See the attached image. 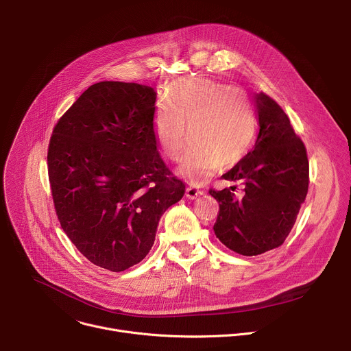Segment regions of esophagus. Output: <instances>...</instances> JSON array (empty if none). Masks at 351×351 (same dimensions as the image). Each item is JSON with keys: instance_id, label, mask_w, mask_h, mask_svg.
<instances>
[{"instance_id": "esophagus-1", "label": "esophagus", "mask_w": 351, "mask_h": 351, "mask_svg": "<svg viewBox=\"0 0 351 351\" xmlns=\"http://www.w3.org/2000/svg\"><path fill=\"white\" fill-rule=\"evenodd\" d=\"M199 194H203V190H199V189H197V187H194L191 184H187V187H186V197L187 198L194 199Z\"/></svg>"}]
</instances>
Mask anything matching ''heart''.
Listing matches in <instances>:
<instances>
[{
  "label": "heart",
  "instance_id": "1",
  "mask_svg": "<svg viewBox=\"0 0 351 351\" xmlns=\"http://www.w3.org/2000/svg\"><path fill=\"white\" fill-rule=\"evenodd\" d=\"M153 119L154 136L164 153L176 160L195 140L180 162V172L193 182L208 179L221 165H233L253 145L256 119L240 90L210 79H182Z\"/></svg>",
  "mask_w": 351,
  "mask_h": 351
}]
</instances>
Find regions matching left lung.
<instances>
[{
    "mask_svg": "<svg viewBox=\"0 0 351 351\" xmlns=\"http://www.w3.org/2000/svg\"><path fill=\"white\" fill-rule=\"evenodd\" d=\"M258 136L247 153L222 178L237 186L210 194L219 203L217 237L232 252L258 256L279 247L290 233L304 203L310 165L307 149L282 107L264 91L256 94Z\"/></svg>",
    "mask_w": 351,
    "mask_h": 351,
    "instance_id": "left-lung-1",
    "label": "left lung"
}]
</instances>
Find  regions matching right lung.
I'll list each match as a JSON object with an SVG mask.
<instances>
[{
    "label": "right lung",
    "mask_w": 351,
    "mask_h": 351,
    "mask_svg": "<svg viewBox=\"0 0 351 351\" xmlns=\"http://www.w3.org/2000/svg\"><path fill=\"white\" fill-rule=\"evenodd\" d=\"M156 98L148 86L95 83L60 118L48 144L61 228L90 263L112 272L148 254L160 218L184 194L157 149Z\"/></svg>",
    "instance_id": "obj_1"
}]
</instances>
